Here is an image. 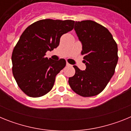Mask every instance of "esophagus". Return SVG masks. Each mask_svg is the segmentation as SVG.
<instances>
[{"label":"esophagus","instance_id":"34e87169","mask_svg":"<svg viewBox=\"0 0 131 131\" xmlns=\"http://www.w3.org/2000/svg\"><path fill=\"white\" fill-rule=\"evenodd\" d=\"M66 66H71V65L69 64V63H68V62L66 63Z\"/></svg>","mask_w":131,"mask_h":131}]
</instances>
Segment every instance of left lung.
<instances>
[{
	"mask_svg": "<svg viewBox=\"0 0 131 131\" xmlns=\"http://www.w3.org/2000/svg\"><path fill=\"white\" fill-rule=\"evenodd\" d=\"M74 29L82 44L86 69L82 71L73 66L75 73L68 82L79 95L94 96L105 89L115 73L117 45L108 29L94 21H75Z\"/></svg>",
	"mask_w": 131,
	"mask_h": 131,
	"instance_id": "8db88e82",
	"label": "left lung"
}]
</instances>
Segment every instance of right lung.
Here are the masks:
<instances>
[{
    "label": "right lung",
    "instance_id": "add662e5",
    "mask_svg": "<svg viewBox=\"0 0 131 131\" xmlns=\"http://www.w3.org/2000/svg\"><path fill=\"white\" fill-rule=\"evenodd\" d=\"M73 20L46 19L25 29L12 55V73L20 89L29 96L37 98L51 91L56 76L66 65L45 57L48 50L57 48L62 35L73 29Z\"/></svg>",
    "mask_w": 131,
    "mask_h": 131
}]
</instances>
